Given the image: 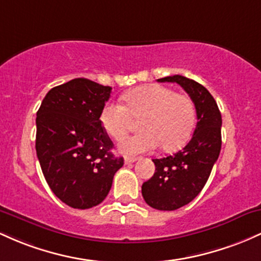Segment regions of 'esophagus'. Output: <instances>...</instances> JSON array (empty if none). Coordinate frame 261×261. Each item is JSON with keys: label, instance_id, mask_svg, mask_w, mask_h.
Masks as SVG:
<instances>
[{"label": "esophagus", "instance_id": "34e87169", "mask_svg": "<svg viewBox=\"0 0 261 261\" xmlns=\"http://www.w3.org/2000/svg\"><path fill=\"white\" fill-rule=\"evenodd\" d=\"M137 160H138V159H137V158H134V156H125L124 158V164H127V165H128V164L136 163Z\"/></svg>", "mask_w": 261, "mask_h": 261}]
</instances>
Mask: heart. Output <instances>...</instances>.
Masks as SVG:
<instances>
[{
  "label": "heart",
  "instance_id": "obj_1",
  "mask_svg": "<svg viewBox=\"0 0 261 261\" xmlns=\"http://www.w3.org/2000/svg\"><path fill=\"white\" fill-rule=\"evenodd\" d=\"M124 105L111 101L102 108V128L113 139L125 137L132 117L142 119L140 133L125 138L119 144L123 154H140L156 149L175 151L182 148L191 137L195 125V105L186 95L162 85L139 86L123 96Z\"/></svg>",
  "mask_w": 261,
  "mask_h": 261
}]
</instances>
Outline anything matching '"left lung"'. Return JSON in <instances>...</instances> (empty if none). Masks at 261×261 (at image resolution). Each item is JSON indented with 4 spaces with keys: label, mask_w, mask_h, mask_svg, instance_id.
Segmentation results:
<instances>
[{
    "label": "left lung",
    "mask_w": 261,
    "mask_h": 261,
    "mask_svg": "<svg viewBox=\"0 0 261 261\" xmlns=\"http://www.w3.org/2000/svg\"><path fill=\"white\" fill-rule=\"evenodd\" d=\"M158 81L180 85L191 97L197 115L191 140L174 155L153 159L154 175L142 185V195L149 206L174 211L190 203L206 185L221 151L222 116L208 90L195 80L174 75Z\"/></svg>",
    "instance_id": "8db88e82"
}]
</instances>
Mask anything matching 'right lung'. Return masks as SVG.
Here are the masks:
<instances>
[{"label": "right lung", "mask_w": 261, "mask_h": 261, "mask_svg": "<svg viewBox=\"0 0 261 261\" xmlns=\"http://www.w3.org/2000/svg\"><path fill=\"white\" fill-rule=\"evenodd\" d=\"M111 91L89 79H74L53 87L37 112L36 150L43 175L72 208L101 203L123 166L99 121Z\"/></svg>", "instance_id": "obj_1"}]
</instances>
